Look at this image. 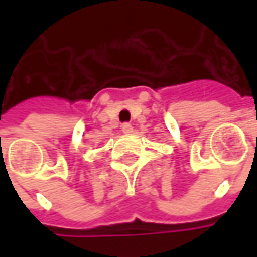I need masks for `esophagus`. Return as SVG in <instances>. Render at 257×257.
<instances>
[{"label": "esophagus", "instance_id": "1", "mask_svg": "<svg viewBox=\"0 0 257 257\" xmlns=\"http://www.w3.org/2000/svg\"><path fill=\"white\" fill-rule=\"evenodd\" d=\"M121 132H123L124 134H130V133H132V132H133V127H132V124L124 123L123 125H121Z\"/></svg>", "mask_w": 257, "mask_h": 257}]
</instances>
